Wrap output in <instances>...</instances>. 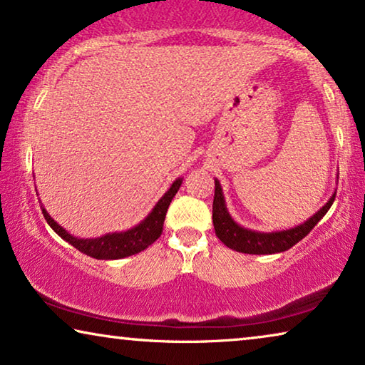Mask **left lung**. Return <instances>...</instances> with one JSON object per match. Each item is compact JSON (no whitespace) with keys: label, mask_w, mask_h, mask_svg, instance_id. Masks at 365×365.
I'll return each mask as SVG.
<instances>
[{"label":"left lung","mask_w":365,"mask_h":365,"mask_svg":"<svg viewBox=\"0 0 365 365\" xmlns=\"http://www.w3.org/2000/svg\"><path fill=\"white\" fill-rule=\"evenodd\" d=\"M214 184H216L212 202L214 231H216V236L229 249L244 254H276L287 251V249H291L294 244H297L312 231V227L326 216V212L332 206L334 199H336V192H334L331 199L316 214H312L306 222L299 224L296 227L284 229V231L261 232L242 227L241 224L234 221L226 207V199H224L221 182L214 179Z\"/></svg>","instance_id":"8db88e82"}]
</instances>
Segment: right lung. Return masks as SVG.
<instances>
[{"label": "right lung", "instance_id": "right-lung-1", "mask_svg": "<svg viewBox=\"0 0 365 365\" xmlns=\"http://www.w3.org/2000/svg\"><path fill=\"white\" fill-rule=\"evenodd\" d=\"M182 184V178H178L176 181L171 184V187L164 192V196L156 202V206L153 207V211L143 219L138 226H134L128 231L121 232H109L104 234L101 237H93V239H81L69 234L66 229L54 221L49 216L46 209L43 207L41 211L43 216L46 219V222L51 226L54 232L64 241L71 244L73 247H76L78 251L86 254L89 257L94 259H104V261H111V259H123L128 256H134V254L144 251V249L151 246L156 239L161 236L163 232V224L164 217H166L168 207L171 204L173 197L176 196Z\"/></svg>", "mask_w": 365, "mask_h": 365}]
</instances>
